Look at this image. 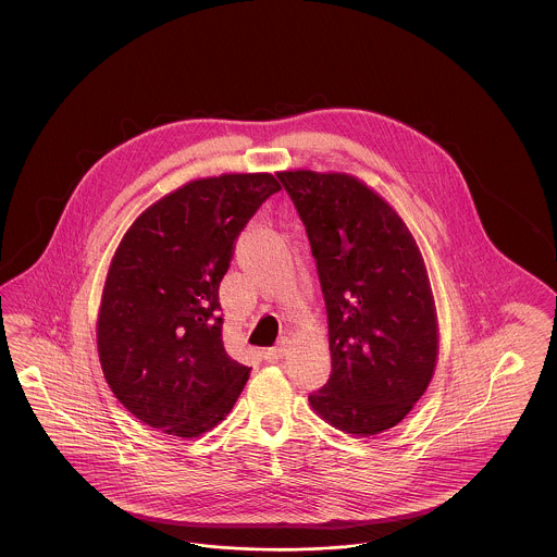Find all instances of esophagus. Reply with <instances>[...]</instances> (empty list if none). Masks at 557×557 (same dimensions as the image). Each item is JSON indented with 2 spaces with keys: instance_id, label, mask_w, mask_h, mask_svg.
<instances>
[{
  "instance_id": "34e87169",
  "label": "esophagus",
  "mask_w": 557,
  "mask_h": 557,
  "mask_svg": "<svg viewBox=\"0 0 557 557\" xmlns=\"http://www.w3.org/2000/svg\"><path fill=\"white\" fill-rule=\"evenodd\" d=\"M288 346H290V338H288V336L280 338V343H277V345L271 346V348H267V361H277V359H282V357L288 352Z\"/></svg>"
}]
</instances>
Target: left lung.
<instances>
[{
    "mask_svg": "<svg viewBox=\"0 0 557 557\" xmlns=\"http://www.w3.org/2000/svg\"><path fill=\"white\" fill-rule=\"evenodd\" d=\"M277 180L305 223L325 300L332 373L309 395L357 436L397 425L424 395L438 355L432 292L409 230L370 187L341 173Z\"/></svg>",
    "mask_w": 557,
    "mask_h": 557,
    "instance_id": "1",
    "label": "left lung"
}]
</instances>
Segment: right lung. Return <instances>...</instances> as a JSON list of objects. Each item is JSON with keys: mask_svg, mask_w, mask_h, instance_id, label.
<instances>
[{"mask_svg": "<svg viewBox=\"0 0 557 557\" xmlns=\"http://www.w3.org/2000/svg\"><path fill=\"white\" fill-rule=\"evenodd\" d=\"M282 186L269 173L198 180L137 216L108 269L98 352L137 420L194 438L238 400L250 368L223 346L219 284L246 223Z\"/></svg>", "mask_w": 557, "mask_h": 557, "instance_id": "add662e5", "label": "right lung"}]
</instances>
